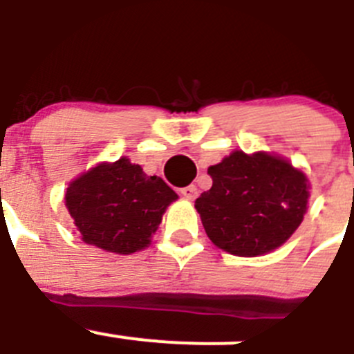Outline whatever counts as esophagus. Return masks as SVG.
<instances>
[{
	"label": "esophagus",
	"instance_id": "esophagus-1",
	"mask_svg": "<svg viewBox=\"0 0 354 354\" xmlns=\"http://www.w3.org/2000/svg\"><path fill=\"white\" fill-rule=\"evenodd\" d=\"M180 194L183 197H187V199H196V197H197V187H196V185H189V187H183V189H180Z\"/></svg>",
	"mask_w": 354,
	"mask_h": 354
}]
</instances>
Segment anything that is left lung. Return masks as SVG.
Listing matches in <instances>:
<instances>
[{
	"label": "left lung",
	"mask_w": 354,
	"mask_h": 354,
	"mask_svg": "<svg viewBox=\"0 0 354 354\" xmlns=\"http://www.w3.org/2000/svg\"><path fill=\"white\" fill-rule=\"evenodd\" d=\"M212 189L196 199L209 240L241 257L280 247L304 221L308 185L304 173L268 153L234 151L208 169Z\"/></svg>",
	"instance_id": "1"
}]
</instances>
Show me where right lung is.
I'll use <instances>...</instances> for the list:
<instances>
[{
	"mask_svg": "<svg viewBox=\"0 0 354 354\" xmlns=\"http://www.w3.org/2000/svg\"><path fill=\"white\" fill-rule=\"evenodd\" d=\"M178 196L162 178L120 158L72 181L65 203L82 240L107 252L133 254L148 247L165 208Z\"/></svg>",
	"mask_w": 354,
	"mask_h": 354,
	"instance_id": "obj_1",
	"label": "right lung"
}]
</instances>
